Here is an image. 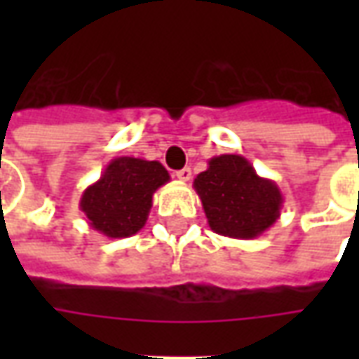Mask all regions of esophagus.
I'll list each match as a JSON object with an SVG mask.
<instances>
[{"instance_id": "esophagus-1", "label": "esophagus", "mask_w": 359, "mask_h": 359, "mask_svg": "<svg viewBox=\"0 0 359 359\" xmlns=\"http://www.w3.org/2000/svg\"><path fill=\"white\" fill-rule=\"evenodd\" d=\"M175 177L179 180H182V182H188V180L192 179V171H190L188 167H184V169H180V171L175 172Z\"/></svg>"}]
</instances>
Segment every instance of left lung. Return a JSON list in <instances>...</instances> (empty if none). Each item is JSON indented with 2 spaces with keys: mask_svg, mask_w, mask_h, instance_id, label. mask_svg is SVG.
Segmentation results:
<instances>
[{
  "mask_svg": "<svg viewBox=\"0 0 359 359\" xmlns=\"http://www.w3.org/2000/svg\"><path fill=\"white\" fill-rule=\"evenodd\" d=\"M196 194L213 233L238 241L257 238L280 217L285 198L277 182L256 172L246 157H211L194 179Z\"/></svg>",
  "mask_w": 359,
  "mask_h": 359,
  "instance_id": "obj_1",
  "label": "left lung"
}]
</instances>
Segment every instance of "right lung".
<instances>
[{"label": "right lung", "mask_w": 359, "mask_h": 359, "mask_svg": "<svg viewBox=\"0 0 359 359\" xmlns=\"http://www.w3.org/2000/svg\"><path fill=\"white\" fill-rule=\"evenodd\" d=\"M169 180L159 161L115 157L82 192L79 208L94 231L107 238H126L146 225L156 190Z\"/></svg>", "instance_id": "right-lung-1"}]
</instances>
